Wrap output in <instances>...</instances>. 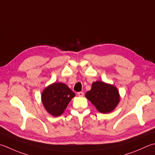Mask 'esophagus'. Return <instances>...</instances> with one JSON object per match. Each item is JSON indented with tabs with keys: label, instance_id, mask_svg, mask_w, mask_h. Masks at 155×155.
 Masks as SVG:
<instances>
[{
	"label": "esophagus",
	"instance_id": "1",
	"mask_svg": "<svg viewBox=\"0 0 155 155\" xmlns=\"http://www.w3.org/2000/svg\"><path fill=\"white\" fill-rule=\"evenodd\" d=\"M77 95L79 97H83L84 96V93L83 91H80L77 93Z\"/></svg>",
	"mask_w": 155,
	"mask_h": 155
}]
</instances>
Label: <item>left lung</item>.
I'll use <instances>...</instances> for the list:
<instances>
[{
    "instance_id": "obj_1",
    "label": "left lung",
    "mask_w": 155,
    "mask_h": 155,
    "mask_svg": "<svg viewBox=\"0 0 155 155\" xmlns=\"http://www.w3.org/2000/svg\"><path fill=\"white\" fill-rule=\"evenodd\" d=\"M85 95L97 110L103 114L113 111L120 101L116 87L101 81L93 83L91 89L87 91Z\"/></svg>"
}]
</instances>
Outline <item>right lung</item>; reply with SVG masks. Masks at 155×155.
Returning <instances> with one entry per match:
<instances>
[{
    "instance_id": "obj_1",
    "label": "right lung",
    "mask_w": 155,
    "mask_h": 155,
    "mask_svg": "<svg viewBox=\"0 0 155 155\" xmlns=\"http://www.w3.org/2000/svg\"><path fill=\"white\" fill-rule=\"evenodd\" d=\"M74 96V93L65 84L55 83L44 89L41 101L48 113L56 117L63 113Z\"/></svg>"
}]
</instances>
